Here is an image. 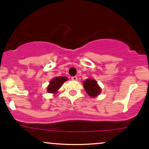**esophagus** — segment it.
I'll return each instance as SVG.
<instances>
[{
  "mask_svg": "<svg viewBox=\"0 0 149 149\" xmlns=\"http://www.w3.org/2000/svg\"><path fill=\"white\" fill-rule=\"evenodd\" d=\"M72 80H73V81H77V77H72Z\"/></svg>",
  "mask_w": 149,
  "mask_h": 149,
  "instance_id": "34e87169",
  "label": "esophagus"
}]
</instances>
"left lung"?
I'll return each mask as SVG.
<instances>
[{"instance_id":"1","label":"left lung","mask_w":149,"mask_h":149,"mask_svg":"<svg viewBox=\"0 0 149 149\" xmlns=\"http://www.w3.org/2000/svg\"><path fill=\"white\" fill-rule=\"evenodd\" d=\"M83 84L85 91L91 97H96L101 93V88L93 79H87L83 82Z\"/></svg>"}]
</instances>
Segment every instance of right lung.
<instances>
[{"label":"right lung","instance_id":"obj_1","mask_svg":"<svg viewBox=\"0 0 149 149\" xmlns=\"http://www.w3.org/2000/svg\"><path fill=\"white\" fill-rule=\"evenodd\" d=\"M68 77H54L50 81L49 85L47 87V91L49 93H56L59 88L65 81H67Z\"/></svg>","mask_w":149,"mask_h":149}]
</instances>
